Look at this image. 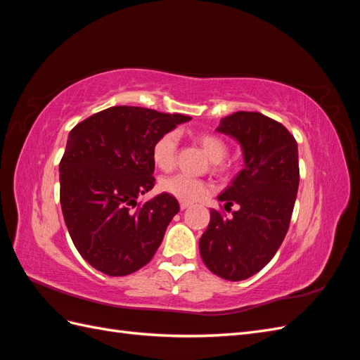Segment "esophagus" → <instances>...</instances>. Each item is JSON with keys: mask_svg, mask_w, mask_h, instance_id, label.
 <instances>
[{"mask_svg": "<svg viewBox=\"0 0 360 360\" xmlns=\"http://www.w3.org/2000/svg\"><path fill=\"white\" fill-rule=\"evenodd\" d=\"M191 205H192V204L188 202V201H180V209H181V210H186L188 207H191Z\"/></svg>", "mask_w": 360, "mask_h": 360, "instance_id": "obj_1", "label": "esophagus"}]
</instances>
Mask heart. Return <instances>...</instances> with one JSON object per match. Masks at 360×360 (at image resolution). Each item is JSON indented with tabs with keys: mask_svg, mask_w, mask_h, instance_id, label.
Returning <instances> with one entry per match:
<instances>
[{
	"mask_svg": "<svg viewBox=\"0 0 360 360\" xmlns=\"http://www.w3.org/2000/svg\"><path fill=\"white\" fill-rule=\"evenodd\" d=\"M200 144L204 148L207 156L214 163L216 168L222 169L224 162L222 159L226 156L228 146L225 141L214 134H201ZM177 147H179V134L176 130H169V132L163 134L153 146V162L158 168L162 171H169L174 163H176L177 156ZM160 189L167 192L172 197H176L181 201H195L202 198L204 195L210 191L209 183L204 180L195 179L188 174H176L167 179L160 180Z\"/></svg>",
	"mask_w": 360,
	"mask_h": 360,
	"instance_id": "heart-1",
	"label": "heart"
}]
</instances>
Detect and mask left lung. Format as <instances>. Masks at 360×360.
<instances>
[{
	"label": "left lung",
	"instance_id": "1",
	"mask_svg": "<svg viewBox=\"0 0 360 360\" xmlns=\"http://www.w3.org/2000/svg\"><path fill=\"white\" fill-rule=\"evenodd\" d=\"M217 132L236 139L243 169L217 197L240 209L225 219L210 210V224L200 238V254L212 274L243 281L274 258L288 231L299 189V151L281 123L259 112L226 115Z\"/></svg>",
	"mask_w": 360,
	"mask_h": 360
}]
</instances>
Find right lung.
Wrapping results in <instances>:
<instances>
[{
	"label": "right lung",
	"instance_id": "right-lung-1",
	"mask_svg": "<svg viewBox=\"0 0 360 360\" xmlns=\"http://www.w3.org/2000/svg\"><path fill=\"white\" fill-rule=\"evenodd\" d=\"M191 117L112 106L76 124L60 162V202L75 248L96 270L126 276L144 267L180 210L155 186L153 146Z\"/></svg>",
	"mask_w": 360,
	"mask_h": 360
}]
</instances>
